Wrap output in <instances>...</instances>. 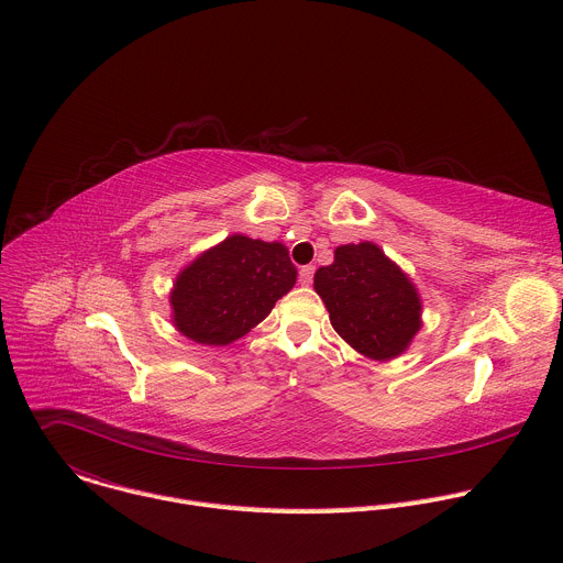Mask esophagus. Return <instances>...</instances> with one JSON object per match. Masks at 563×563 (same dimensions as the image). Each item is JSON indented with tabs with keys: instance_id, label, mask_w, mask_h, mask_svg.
<instances>
[{
	"instance_id": "1",
	"label": "esophagus",
	"mask_w": 563,
	"mask_h": 563,
	"mask_svg": "<svg viewBox=\"0 0 563 563\" xmlns=\"http://www.w3.org/2000/svg\"><path fill=\"white\" fill-rule=\"evenodd\" d=\"M313 272H316V267H313V265H305V267H300V272H298L300 283H302V285H309V283H311V278H313Z\"/></svg>"
}]
</instances>
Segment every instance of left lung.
I'll use <instances>...</instances> for the list:
<instances>
[{
    "instance_id": "left-lung-1",
    "label": "left lung",
    "mask_w": 563,
    "mask_h": 563,
    "mask_svg": "<svg viewBox=\"0 0 563 563\" xmlns=\"http://www.w3.org/2000/svg\"><path fill=\"white\" fill-rule=\"evenodd\" d=\"M313 289L336 334L369 358L398 356L421 328L415 285L372 243L339 247L334 263L316 272Z\"/></svg>"
}]
</instances>
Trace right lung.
Here are the masks:
<instances>
[{
  "label": "right lung",
  "instance_id": "add662e5",
  "mask_svg": "<svg viewBox=\"0 0 563 563\" xmlns=\"http://www.w3.org/2000/svg\"><path fill=\"white\" fill-rule=\"evenodd\" d=\"M294 283L285 245L231 235L178 276L172 291L176 328L196 343L227 345L265 320Z\"/></svg>",
  "mask_w": 563,
  "mask_h": 563
}]
</instances>
